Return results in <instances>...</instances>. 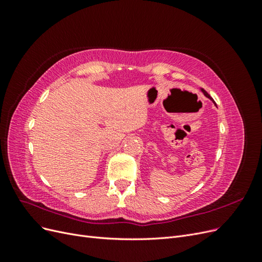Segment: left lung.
<instances>
[{
	"label": "left lung",
	"instance_id": "8db88e82",
	"mask_svg": "<svg viewBox=\"0 0 262 262\" xmlns=\"http://www.w3.org/2000/svg\"><path fill=\"white\" fill-rule=\"evenodd\" d=\"M201 91H202V93H203V94H204V95H205V96H207V97H208V98H210V99H211V100H212V101H213V102H214V104H215V101H214V100H213V98H212V97H211V96H210V95H209V94H208V93H207V92H205V91H204V90H201Z\"/></svg>",
	"mask_w": 262,
	"mask_h": 262
}]
</instances>
